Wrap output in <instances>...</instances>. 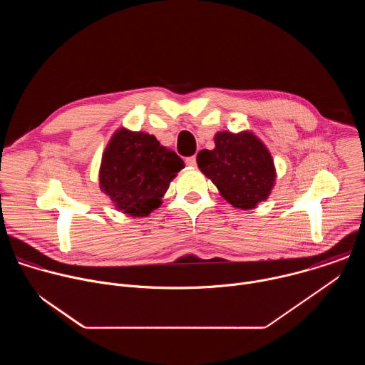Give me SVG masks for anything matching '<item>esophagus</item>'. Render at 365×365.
Instances as JSON below:
<instances>
[{
    "mask_svg": "<svg viewBox=\"0 0 365 365\" xmlns=\"http://www.w3.org/2000/svg\"><path fill=\"white\" fill-rule=\"evenodd\" d=\"M186 165H187L189 168H196V158H195V155H192V158H187V159H186Z\"/></svg>",
    "mask_w": 365,
    "mask_h": 365,
    "instance_id": "1",
    "label": "esophagus"
}]
</instances>
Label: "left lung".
<instances>
[{
    "instance_id": "1",
    "label": "left lung",
    "mask_w": 365,
    "mask_h": 365,
    "mask_svg": "<svg viewBox=\"0 0 365 365\" xmlns=\"http://www.w3.org/2000/svg\"><path fill=\"white\" fill-rule=\"evenodd\" d=\"M214 150L197 153L200 172L211 179L221 196L238 210H252L264 202L276 182L274 160L266 144L251 131H220Z\"/></svg>"
}]
</instances>
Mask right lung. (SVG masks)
Instances as JSON below:
<instances>
[{
	"label": "right lung",
	"instance_id": "1",
	"mask_svg": "<svg viewBox=\"0 0 365 365\" xmlns=\"http://www.w3.org/2000/svg\"><path fill=\"white\" fill-rule=\"evenodd\" d=\"M185 168L179 155L148 133L117 130L102 154L99 187L115 210L147 217L162 205L170 182Z\"/></svg>",
	"mask_w": 365,
	"mask_h": 365
}]
</instances>
